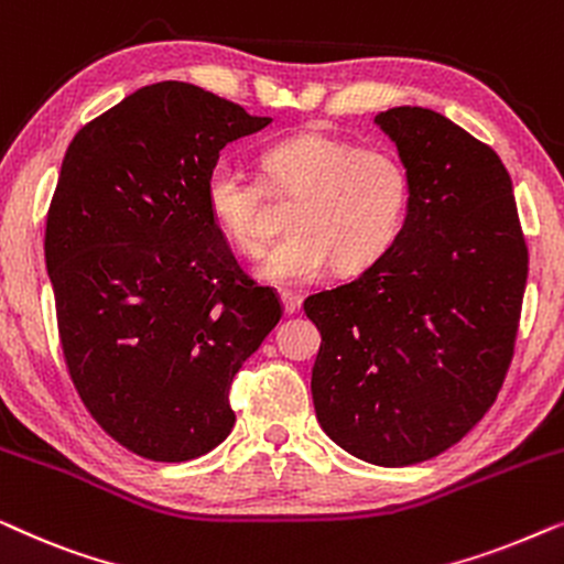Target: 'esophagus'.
I'll return each instance as SVG.
<instances>
[{"label":"esophagus","mask_w":564,"mask_h":564,"mask_svg":"<svg viewBox=\"0 0 564 564\" xmlns=\"http://www.w3.org/2000/svg\"><path fill=\"white\" fill-rule=\"evenodd\" d=\"M280 300H282L284 315H295L300 311V297L295 295V292H282Z\"/></svg>","instance_id":"esophagus-1"}]
</instances>
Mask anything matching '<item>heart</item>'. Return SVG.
Here are the masks:
<instances>
[{
  "instance_id": "b5f03b06",
  "label": "heart",
  "mask_w": 564,
  "mask_h": 564,
  "mask_svg": "<svg viewBox=\"0 0 564 564\" xmlns=\"http://www.w3.org/2000/svg\"><path fill=\"white\" fill-rule=\"evenodd\" d=\"M269 184L297 197L288 228L292 236L269 253L259 274L274 284L321 280L336 261L338 272H361L398 241L411 210L413 180L405 161L382 145H359L326 130H300L261 153ZM215 228L243 257H261V189L241 164L213 161L203 187Z\"/></svg>"
}]
</instances>
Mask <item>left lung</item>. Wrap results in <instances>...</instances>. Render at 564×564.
Segmentation results:
<instances>
[{"instance_id": "8db88e82", "label": "left lung", "mask_w": 564, "mask_h": 564, "mask_svg": "<svg viewBox=\"0 0 564 564\" xmlns=\"http://www.w3.org/2000/svg\"><path fill=\"white\" fill-rule=\"evenodd\" d=\"M413 180L398 241L315 292L313 405L323 431L382 467L426 462L496 403L513 359L529 249L498 153L426 107L375 118Z\"/></svg>"}]
</instances>
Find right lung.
<instances>
[{
	"label": "right lung",
	"mask_w": 564,
	"mask_h": 564,
	"mask_svg": "<svg viewBox=\"0 0 564 564\" xmlns=\"http://www.w3.org/2000/svg\"><path fill=\"white\" fill-rule=\"evenodd\" d=\"M195 84L143 87L68 143L45 267L72 382L138 457L187 462L230 434V382L282 318L205 210V174L267 128Z\"/></svg>",
	"instance_id": "obj_1"
}]
</instances>
